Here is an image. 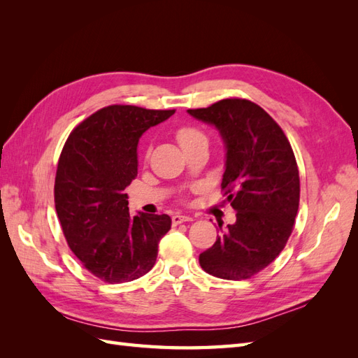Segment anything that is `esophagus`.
Segmentation results:
<instances>
[{"label":"esophagus","instance_id":"1","mask_svg":"<svg viewBox=\"0 0 358 358\" xmlns=\"http://www.w3.org/2000/svg\"><path fill=\"white\" fill-rule=\"evenodd\" d=\"M171 221H173V225H178V224H182V222H188V221H192L191 216L188 215H180V213H175L171 216Z\"/></svg>","mask_w":358,"mask_h":358}]
</instances>
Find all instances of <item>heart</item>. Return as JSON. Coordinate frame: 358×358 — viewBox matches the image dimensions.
I'll use <instances>...</instances> for the list:
<instances>
[{"label": "heart", "instance_id": "heart-1", "mask_svg": "<svg viewBox=\"0 0 358 358\" xmlns=\"http://www.w3.org/2000/svg\"><path fill=\"white\" fill-rule=\"evenodd\" d=\"M176 138H178L179 145L182 146V149L194 145L196 142H199V140H206V137L201 131H199V129H196V128H191V127H183V128L178 129Z\"/></svg>", "mask_w": 358, "mask_h": 358}]
</instances>
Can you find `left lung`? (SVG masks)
<instances>
[{"mask_svg": "<svg viewBox=\"0 0 358 358\" xmlns=\"http://www.w3.org/2000/svg\"><path fill=\"white\" fill-rule=\"evenodd\" d=\"M188 113L220 131L225 146L221 187L236 222L200 254L204 272L230 280L249 279L285 248L300 200L299 169L288 138L258 104L227 99Z\"/></svg>", "mask_w": 358, "mask_h": 358, "instance_id": "left-lung-1", "label": "left lung"}]
</instances>
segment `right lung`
Wrapping results in <instances>:
<instances>
[{
  "mask_svg": "<svg viewBox=\"0 0 358 358\" xmlns=\"http://www.w3.org/2000/svg\"><path fill=\"white\" fill-rule=\"evenodd\" d=\"M175 110L115 104L86 117L69 136L55 178V209L74 255L109 284L154 267L169 215L129 216L125 188L137 176L138 140Z\"/></svg>",
  "mask_w": 358,
  "mask_h": 358,
  "instance_id": "add662e5",
  "label": "right lung"
}]
</instances>
